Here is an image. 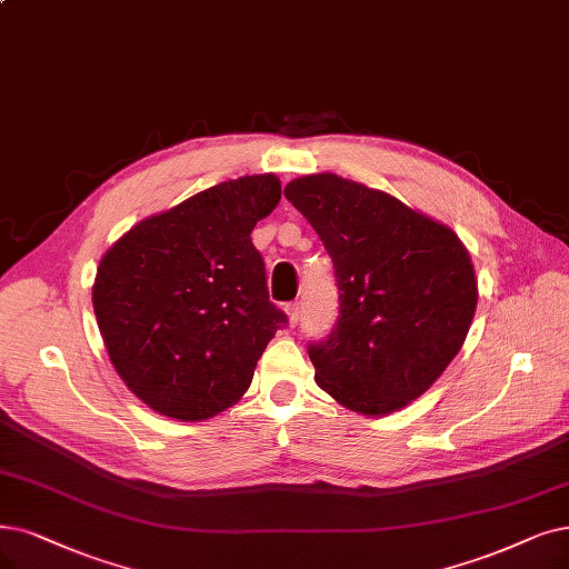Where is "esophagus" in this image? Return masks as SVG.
Listing matches in <instances>:
<instances>
[{
	"label": "esophagus",
	"mask_w": 569,
	"mask_h": 569,
	"mask_svg": "<svg viewBox=\"0 0 569 569\" xmlns=\"http://www.w3.org/2000/svg\"><path fill=\"white\" fill-rule=\"evenodd\" d=\"M301 312H303L301 303H289L287 306V315H289V325L291 327H297L301 322Z\"/></svg>",
	"instance_id": "34e87169"
}]
</instances>
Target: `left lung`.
I'll return each instance as SVG.
<instances>
[{
	"mask_svg": "<svg viewBox=\"0 0 569 569\" xmlns=\"http://www.w3.org/2000/svg\"><path fill=\"white\" fill-rule=\"evenodd\" d=\"M333 261L338 320L310 340L315 380L338 403L385 416L429 390L465 343L479 289L460 238L390 193L338 174L284 189Z\"/></svg>",
	"mask_w": 569,
	"mask_h": 569,
	"instance_id": "1",
	"label": "left lung"
}]
</instances>
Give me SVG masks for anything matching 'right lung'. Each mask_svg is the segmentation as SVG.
Masks as SVG:
<instances>
[{
  "label": "right lung",
  "mask_w": 569,
  "mask_h": 569,
  "mask_svg": "<svg viewBox=\"0 0 569 569\" xmlns=\"http://www.w3.org/2000/svg\"><path fill=\"white\" fill-rule=\"evenodd\" d=\"M280 193L276 174L221 181L132 226L102 257L93 308L109 359L161 416L198 422L233 406L289 325L252 242Z\"/></svg>",
  "instance_id": "right-lung-1"
}]
</instances>
